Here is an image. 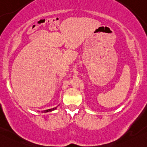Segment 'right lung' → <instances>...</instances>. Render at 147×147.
Instances as JSON below:
<instances>
[{
  "label": "right lung",
  "instance_id": "1",
  "mask_svg": "<svg viewBox=\"0 0 147 147\" xmlns=\"http://www.w3.org/2000/svg\"><path fill=\"white\" fill-rule=\"evenodd\" d=\"M56 108H57V107L56 108H51V109H49V110H44V111H42V113H48V112H51V111H53V110H55Z\"/></svg>",
  "mask_w": 147,
  "mask_h": 147
}]
</instances>
